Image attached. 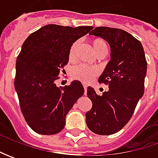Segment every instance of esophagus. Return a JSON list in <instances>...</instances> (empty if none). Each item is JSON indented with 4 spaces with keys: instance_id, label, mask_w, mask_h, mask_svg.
<instances>
[{
    "instance_id": "1",
    "label": "esophagus",
    "mask_w": 158,
    "mask_h": 158,
    "mask_svg": "<svg viewBox=\"0 0 158 158\" xmlns=\"http://www.w3.org/2000/svg\"><path fill=\"white\" fill-rule=\"evenodd\" d=\"M83 88H84V94H86L87 93V86H84Z\"/></svg>"
}]
</instances>
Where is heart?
Here are the masks:
<instances>
[{
    "instance_id": "b5f03b06",
    "label": "heart",
    "mask_w": 158,
    "mask_h": 158,
    "mask_svg": "<svg viewBox=\"0 0 158 158\" xmlns=\"http://www.w3.org/2000/svg\"><path fill=\"white\" fill-rule=\"evenodd\" d=\"M91 46L96 52L98 54L101 51H107V44L105 40L101 39H94L91 41ZM79 46V41H75L71 46L69 47V60L70 62H75L76 60V52L77 48ZM98 69L94 67L90 66H86V65H78L75 67L72 70V77L76 80H78L83 83H89L92 82L98 76Z\"/></svg>"
}]
</instances>
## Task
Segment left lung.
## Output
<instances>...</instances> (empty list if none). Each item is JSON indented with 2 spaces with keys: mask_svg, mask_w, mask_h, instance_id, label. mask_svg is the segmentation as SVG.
I'll return each mask as SVG.
<instances>
[{
  "mask_svg": "<svg viewBox=\"0 0 158 158\" xmlns=\"http://www.w3.org/2000/svg\"><path fill=\"white\" fill-rule=\"evenodd\" d=\"M89 34L108 42L111 60L98 78L108 90L98 96L92 87L87 89L92 107L86 112V124L95 134L109 135L127 125L143 96L147 61L142 43L126 31L102 26Z\"/></svg>",
  "mask_w": 158,
  "mask_h": 158,
  "instance_id": "left-lung-1",
  "label": "left lung"
}]
</instances>
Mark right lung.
I'll return each instance as SVG.
<instances>
[{
	"label": "right lung",
	"mask_w": 158,
	"mask_h": 158,
	"mask_svg": "<svg viewBox=\"0 0 158 158\" xmlns=\"http://www.w3.org/2000/svg\"><path fill=\"white\" fill-rule=\"evenodd\" d=\"M92 28L48 24L23 42L16 59L15 89L22 113L34 132L40 135L60 132L68 112L84 93L79 81L60 88L55 81L69 62L71 45Z\"/></svg>",
	"instance_id": "add662e5"
}]
</instances>
